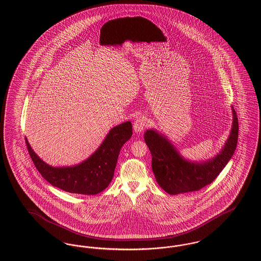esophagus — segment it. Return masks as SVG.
I'll return each instance as SVG.
<instances>
[{"label": "esophagus", "instance_id": "obj_1", "mask_svg": "<svg viewBox=\"0 0 261 261\" xmlns=\"http://www.w3.org/2000/svg\"><path fill=\"white\" fill-rule=\"evenodd\" d=\"M147 127V118L145 116H138L134 120L133 129L136 133H141Z\"/></svg>", "mask_w": 261, "mask_h": 261}]
</instances>
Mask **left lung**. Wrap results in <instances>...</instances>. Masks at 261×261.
Masks as SVG:
<instances>
[{
	"label": "left lung",
	"instance_id": "left-lung-1",
	"mask_svg": "<svg viewBox=\"0 0 261 261\" xmlns=\"http://www.w3.org/2000/svg\"><path fill=\"white\" fill-rule=\"evenodd\" d=\"M233 122L230 135L221 150L207 161L192 162L181 155L179 150L162 133L155 129L145 132L144 139L151 153V168L156 182L170 194L199 191L211 184L223 170L235 152L239 134L238 117L232 107Z\"/></svg>",
	"mask_w": 261,
	"mask_h": 261
}]
</instances>
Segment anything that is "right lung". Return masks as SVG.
Instances as JSON below:
<instances>
[{"label": "right lung", "instance_id": "1", "mask_svg": "<svg viewBox=\"0 0 261 261\" xmlns=\"http://www.w3.org/2000/svg\"><path fill=\"white\" fill-rule=\"evenodd\" d=\"M132 136V123L126 121L112 128L102 143L87 160L72 166H50L43 162L25 138L31 160L38 171L50 183L68 193L97 195L112 182L122 146Z\"/></svg>", "mask_w": 261, "mask_h": 261}]
</instances>
